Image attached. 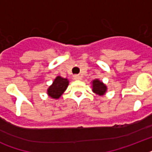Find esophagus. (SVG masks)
Returning <instances> with one entry per match:
<instances>
[{
  "mask_svg": "<svg viewBox=\"0 0 152 152\" xmlns=\"http://www.w3.org/2000/svg\"><path fill=\"white\" fill-rule=\"evenodd\" d=\"M73 79L76 80H81V76L80 75H75L73 76Z\"/></svg>",
  "mask_w": 152,
  "mask_h": 152,
  "instance_id": "esophagus-1",
  "label": "esophagus"
}]
</instances>
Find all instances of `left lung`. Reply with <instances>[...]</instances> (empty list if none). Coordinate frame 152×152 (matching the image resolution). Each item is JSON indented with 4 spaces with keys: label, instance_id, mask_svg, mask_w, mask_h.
Returning <instances> with one entry per match:
<instances>
[{
    "label": "left lung",
    "instance_id": "8db88e82",
    "mask_svg": "<svg viewBox=\"0 0 152 152\" xmlns=\"http://www.w3.org/2000/svg\"><path fill=\"white\" fill-rule=\"evenodd\" d=\"M92 83V91L95 93V95H99V96H102L106 93L107 91V87L105 83L101 81L99 79H95L91 81Z\"/></svg>",
    "mask_w": 152,
    "mask_h": 152
}]
</instances>
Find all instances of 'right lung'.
Segmentation results:
<instances>
[{
    "label": "right lung",
    "instance_id": "right-lung-1",
    "mask_svg": "<svg viewBox=\"0 0 152 152\" xmlns=\"http://www.w3.org/2000/svg\"><path fill=\"white\" fill-rule=\"evenodd\" d=\"M69 83V80L67 78H63L61 76H57L53 81L47 89V95L49 97L53 99H57L65 91Z\"/></svg>",
    "mask_w": 152,
    "mask_h": 152
}]
</instances>
